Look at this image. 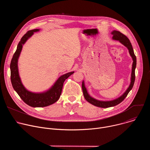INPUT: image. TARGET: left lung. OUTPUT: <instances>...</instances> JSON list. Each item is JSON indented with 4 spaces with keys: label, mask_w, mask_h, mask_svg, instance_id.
<instances>
[{
    "label": "left lung",
    "mask_w": 150,
    "mask_h": 150,
    "mask_svg": "<svg viewBox=\"0 0 150 150\" xmlns=\"http://www.w3.org/2000/svg\"><path fill=\"white\" fill-rule=\"evenodd\" d=\"M111 34L113 35V37H112L113 40L119 41L120 43H122L126 47H127L128 50H129V54L132 59L133 63H132V72H131V83L129 85V87H128V88H127V90L125 91V92L119 97L110 101H101L92 97L88 94L87 90V88L85 86L84 81H83L82 83V88L83 96L85 100L90 103H91V104L101 108H110V107H113L120 103L126 98L128 93H129V91L132 90L134 86L135 79V71L137 66V58L134 54V49L131 45V42H130V40L127 38L126 36H125L124 34H123L122 33H121L118 31L113 30L111 33Z\"/></svg>",
    "instance_id": "obj_1"
}]
</instances>
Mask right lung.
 Instances as JSON below:
<instances>
[{
    "label": "right lung",
    "mask_w": 150,
    "mask_h": 150,
    "mask_svg": "<svg viewBox=\"0 0 150 150\" xmlns=\"http://www.w3.org/2000/svg\"><path fill=\"white\" fill-rule=\"evenodd\" d=\"M39 31L40 29L28 31L21 38L10 65L11 79L14 90L27 104L33 108H42V107L50 105L56 102L61 95L64 81L74 73V71H72L61 75L49 89L41 93L31 92L28 91L24 86L19 74L18 66V59L22 51L23 45L34 33Z\"/></svg>",
    "instance_id": "right-lung-1"
}]
</instances>
